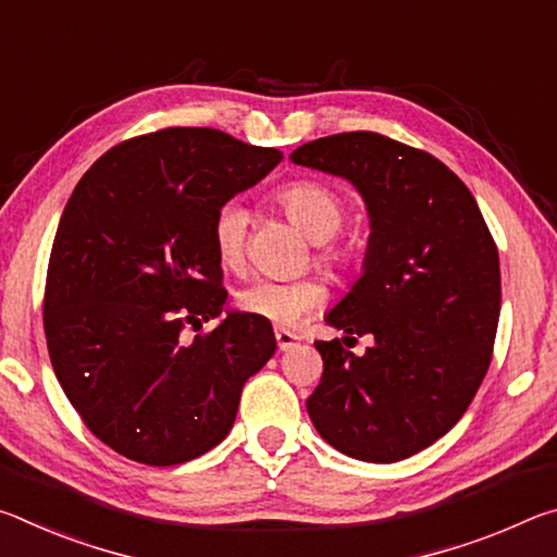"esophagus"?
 Instances as JSON below:
<instances>
[{
    "mask_svg": "<svg viewBox=\"0 0 557 557\" xmlns=\"http://www.w3.org/2000/svg\"><path fill=\"white\" fill-rule=\"evenodd\" d=\"M275 338H277L280 351H287V348H292V346L299 342V336L287 332V329H275Z\"/></svg>",
    "mask_w": 557,
    "mask_h": 557,
    "instance_id": "esophagus-1",
    "label": "esophagus"
}]
</instances>
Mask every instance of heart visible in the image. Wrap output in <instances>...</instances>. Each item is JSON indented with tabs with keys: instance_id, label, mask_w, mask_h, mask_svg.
<instances>
[{
	"instance_id": "obj_1",
	"label": "heart",
	"mask_w": 557,
	"mask_h": 557,
	"mask_svg": "<svg viewBox=\"0 0 557 557\" xmlns=\"http://www.w3.org/2000/svg\"><path fill=\"white\" fill-rule=\"evenodd\" d=\"M280 209L295 221L309 238L322 243L319 260L329 265H346L354 258L351 243L332 240L346 223L344 196L317 178H297L277 191ZM250 213L238 199L223 201L213 213L211 240L213 250L225 268H235L245 256V238H248ZM326 289L314 277L297 280H268L258 277L238 292V305L243 312L268 319L280 326H295L309 312L322 305Z\"/></svg>"
}]
</instances>
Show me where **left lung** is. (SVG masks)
I'll list each match as a JSON object with an SVG mask.
<instances>
[{
	"instance_id": "1",
	"label": "left lung",
	"mask_w": 557,
	"mask_h": 557,
	"mask_svg": "<svg viewBox=\"0 0 557 557\" xmlns=\"http://www.w3.org/2000/svg\"><path fill=\"white\" fill-rule=\"evenodd\" d=\"M289 159L351 182L371 219L363 275L324 317L346 336L314 344L324 373L309 418L354 459L412 457L457 425L492 363L496 243L465 182L422 149L342 132ZM363 333L374 346L356 357L347 344Z\"/></svg>"
}]
</instances>
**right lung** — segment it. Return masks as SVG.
<instances>
[{"instance_id":"1","label":"right lung","mask_w":557,"mask_h":557,"mask_svg":"<svg viewBox=\"0 0 557 557\" xmlns=\"http://www.w3.org/2000/svg\"><path fill=\"white\" fill-rule=\"evenodd\" d=\"M282 152L211 127L132 137L65 203L44 295V332L65 398L117 455L149 467L201 457L228 435L245 381L275 354L268 319L226 312L215 209ZM219 318L191 343L186 323Z\"/></svg>"}]
</instances>
